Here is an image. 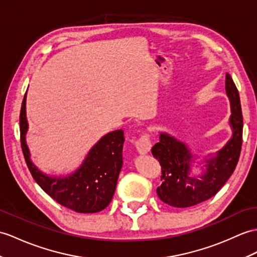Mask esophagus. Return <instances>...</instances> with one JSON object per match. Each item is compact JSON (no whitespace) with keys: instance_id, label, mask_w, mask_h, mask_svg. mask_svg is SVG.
<instances>
[{"instance_id":"esophagus-1","label":"esophagus","mask_w":257,"mask_h":257,"mask_svg":"<svg viewBox=\"0 0 257 257\" xmlns=\"http://www.w3.org/2000/svg\"><path fill=\"white\" fill-rule=\"evenodd\" d=\"M136 148H137V151H138L140 154H147L150 152L152 148L150 137H149L147 134H143L139 138V140L136 142Z\"/></svg>"}]
</instances>
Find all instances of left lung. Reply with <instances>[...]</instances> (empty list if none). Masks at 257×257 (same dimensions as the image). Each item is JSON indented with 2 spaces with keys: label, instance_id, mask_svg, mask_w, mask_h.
<instances>
[{
  "label": "left lung",
  "instance_id": "left-lung-1",
  "mask_svg": "<svg viewBox=\"0 0 257 257\" xmlns=\"http://www.w3.org/2000/svg\"><path fill=\"white\" fill-rule=\"evenodd\" d=\"M225 93L231 107L229 124L232 136L216 153L200 159L185 142L168 133H160V141L153 146L151 152L162 168V184L157 193L165 204L186 208L209 199L234 172L241 153L243 117L237 88L229 73L225 75ZM201 164L203 173L194 176L192 166Z\"/></svg>",
  "mask_w": 257,
  "mask_h": 257
}]
</instances>
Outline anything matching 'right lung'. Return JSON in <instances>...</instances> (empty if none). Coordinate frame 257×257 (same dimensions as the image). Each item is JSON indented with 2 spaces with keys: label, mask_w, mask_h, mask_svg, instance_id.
I'll return each mask as SVG.
<instances>
[{
  "label": "right lung",
  "mask_w": 257,
  "mask_h": 257,
  "mask_svg": "<svg viewBox=\"0 0 257 257\" xmlns=\"http://www.w3.org/2000/svg\"><path fill=\"white\" fill-rule=\"evenodd\" d=\"M26 97L27 92L23 99L20 116L21 145L36 183L59 204L76 212L94 213L105 209L114 196L122 168L123 131L119 129L101 137L87 152L79 168L70 174H46L33 163L26 142Z\"/></svg>",
  "instance_id": "1"
}]
</instances>
